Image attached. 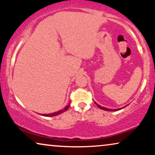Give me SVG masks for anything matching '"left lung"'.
I'll return each instance as SVG.
<instances>
[{
	"label": "left lung",
	"mask_w": 155,
	"mask_h": 155,
	"mask_svg": "<svg viewBox=\"0 0 155 155\" xmlns=\"http://www.w3.org/2000/svg\"><path fill=\"white\" fill-rule=\"evenodd\" d=\"M95 103V104H96L97 107H98L99 109H102V110H104V111H118V110H120V109H123V108H120V109H108V108H105V107H101V106H100V105H99L97 103H96V102H94Z\"/></svg>",
	"instance_id": "left-lung-1"
}]
</instances>
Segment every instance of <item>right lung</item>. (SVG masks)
Instances as JSON below:
<instances>
[{
  "label": "right lung",
  "instance_id": "right-lung-1",
  "mask_svg": "<svg viewBox=\"0 0 155 155\" xmlns=\"http://www.w3.org/2000/svg\"><path fill=\"white\" fill-rule=\"evenodd\" d=\"M69 107H70V104H69L68 105H67L66 107H65L64 108V109H62V110H60V111H56V112H54V113H52V114H41V115L44 116H57V115H58V114H61L63 113V112H65V111H67V109H68Z\"/></svg>",
  "mask_w": 155,
  "mask_h": 155
}]
</instances>
